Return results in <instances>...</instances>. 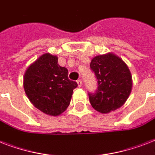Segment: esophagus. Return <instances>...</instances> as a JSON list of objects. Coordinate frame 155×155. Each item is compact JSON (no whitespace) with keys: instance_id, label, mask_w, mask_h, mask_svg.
Returning <instances> with one entry per match:
<instances>
[{"instance_id":"obj_1","label":"esophagus","mask_w":155,"mask_h":155,"mask_svg":"<svg viewBox=\"0 0 155 155\" xmlns=\"http://www.w3.org/2000/svg\"><path fill=\"white\" fill-rule=\"evenodd\" d=\"M76 82H77V84H78V87H81V86H82V80H78L77 81H76Z\"/></svg>"}]
</instances>
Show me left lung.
<instances>
[{"label": "left lung", "mask_w": 155, "mask_h": 155, "mask_svg": "<svg viewBox=\"0 0 155 155\" xmlns=\"http://www.w3.org/2000/svg\"><path fill=\"white\" fill-rule=\"evenodd\" d=\"M90 68L97 76L98 88L88 94L95 110L107 114L120 108L129 98L133 80L130 69L124 61L108 52L92 58Z\"/></svg>", "instance_id": "obj_1"}]
</instances>
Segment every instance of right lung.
<instances>
[{
  "label": "right lung",
  "instance_id": "1",
  "mask_svg": "<svg viewBox=\"0 0 155 155\" xmlns=\"http://www.w3.org/2000/svg\"><path fill=\"white\" fill-rule=\"evenodd\" d=\"M77 83L68 77V69L58 65L50 53L39 56L25 70L23 87L35 108L49 116H59L68 108Z\"/></svg>",
  "mask_w": 155,
  "mask_h": 155
}]
</instances>
